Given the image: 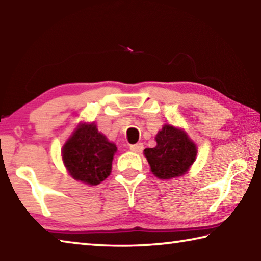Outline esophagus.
I'll list each match as a JSON object with an SVG mask.
<instances>
[{"instance_id":"esophagus-1","label":"esophagus","mask_w":261,"mask_h":261,"mask_svg":"<svg viewBox=\"0 0 261 261\" xmlns=\"http://www.w3.org/2000/svg\"><path fill=\"white\" fill-rule=\"evenodd\" d=\"M142 150H143V144L142 143H136V144L130 145V151H133L135 153L142 152Z\"/></svg>"}]
</instances>
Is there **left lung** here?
Segmentation results:
<instances>
[{
	"instance_id": "1",
	"label": "left lung",
	"mask_w": 261,
	"mask_h": 261,
	"mask_svg": "<svg viewBox=\"0 0 261 261\" xmlns=\"http://www.w3.org/2000/svg\"><path fill=\"white\" fill-rule=\"evenodd\" d=\"M156 142L154 148L144 149V156L158 179L170 180L184 175L196 161L197 147L182 128L164 125Z\"/></svg>"
}]
</instances>
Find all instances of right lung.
I'll list each match as a JSON object with an SVG mask.
<instances>
[{
    "label": "right lung",
    "instance_id": "1",
    "mask_svg": "<svg viewBox=\"0 0 261 261\" xmlns=\"http://www.w3.org/2000/svg\"><path fill=\"white\" fill-rule=\"evenodd\" d=\"M116 144L99 133L95 122H81L62 149V158L73 179L97 186L110 175Z\"/></svg>",
    "mask_w": 261,
    "mask_h": 261
}]
</instances>
